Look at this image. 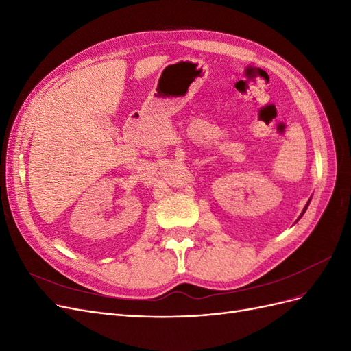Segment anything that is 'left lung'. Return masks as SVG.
I'll use <instances>...</instances> for the list:
<instances>
[{"label":"left lung","mask_w":351,"mask_h":351,"mask_svg":"<svg viewBox=\"0 0 351 351\" xmlns=\"http://www.w3.org/2000/svg\"><path fill=\"white\" fill-rule=\"evenodd\" d=\"M304 209H306V208H304ZM302 215H303V214H302Z\"/></svg>","instance_id":"left-lung-1"}]
</instances>
